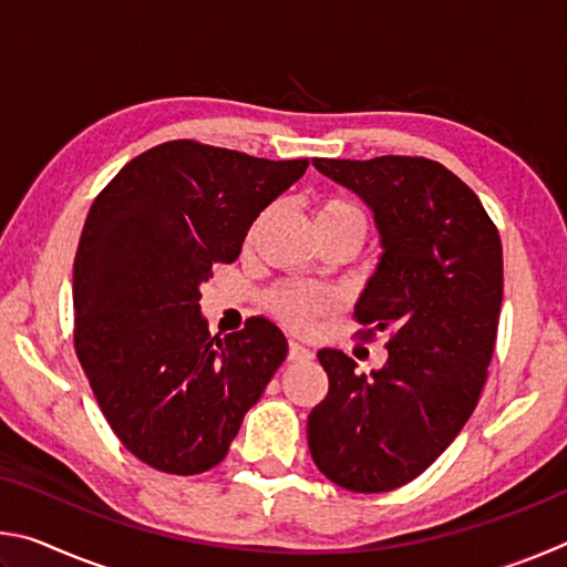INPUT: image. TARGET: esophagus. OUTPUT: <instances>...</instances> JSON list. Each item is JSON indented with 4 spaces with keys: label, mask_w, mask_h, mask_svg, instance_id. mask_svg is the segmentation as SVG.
Here are the masks:
<instances>
[{
    "label": "esophagus",
    "mask_w": 567,
    "mask_h": 567,
    "mask_svg": "<svg viewBox=\"0 0 567 567\" xmlns=\"http://www.w3.org/2000/svg\"><path fill=\"white\" fill-rule=\"evenodd\" d=\"M287 360L292 362H300V360H312V352L302 348L300 342H290V348H287Z\"/></svg>",
    "instance_id": "esophagus-1"
}]
</instances>
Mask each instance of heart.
<instances>
[{
  "label": "heart",
  "instance_id": "1",
  "mask_svg": "<svg viewBox=\"0 0 567 567\" xmlns=\"http://www.w3.org/2000/svg\"><path fill=\"white\" fill-rule=\"evenodd\" d=\"M275 215V205L265 207L260 215L252 219L245 245L252 247ZM315 225L322 239L330 237H352L354 243L362 245L364 239V217L358 207L342 197H320L312 205ZM265 307L270 310L285 328L305 332L318 322L322 315L334 310V295L318 285H277L265 295Z\"/></svg>",
  "mask_w": 567,
  "mask_h": 567
}]
</instances>
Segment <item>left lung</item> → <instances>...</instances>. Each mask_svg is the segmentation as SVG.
Returning a JSON list of instances; mask_svg holds the SVG:
<instances>
[{
    "label": "left lung",
    "mask_w": 567,
    "mask_h": 567,
    "mask_svg": "<svg viewBox=\"0 0 567 567\" xmlns=\"http://www.w3.org/2000/svg\"><path fill=\"white\" fill-rule=\"evenodd\" d=\"M312 165L372 207L378 272L354 320L390 332L370 378L342 350H320L328 395L307 417L320 473L352 493L408 485L443 455L480 400L503 305V245L483 203L440 162L385 155Z\"/></svg>",
    "instance_id": "left-lung-1"
}]
</instances>
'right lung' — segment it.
Wrapping results in <instances>:
<instances>
[{"label": "right lung", "instance_id": "1", "mask_svg": "<svg viewBox=\"0 0 567 567\" xmlns=\"http://www.w3.org/2000/svg\"><path fill=\"white\" fill-rule=\"evenodd\" d=\"M307 165L172 140L127 162L92 203L74 257V352L114 435L159 473L223 463L287 358L265 318L213 338L199 282L237 260L252 219Z\"/></svg>", "mask_w": 567, "mask_h": 567}]
</instances>
